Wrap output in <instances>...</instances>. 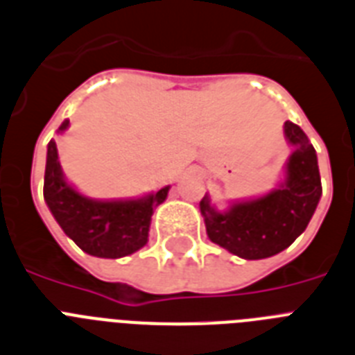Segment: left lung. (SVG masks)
Instances as JSON below:
<instances>
[{
  "label": "left lung",
  "instance_id": "1",
  "mask_svg": "<svg viewBox=\"0 0 355 355\" xmlns=\"http://www.w3.org/2000/svg\"><path fill=\"white\" fill-rule=\"evenodd\" d=\"M284 137L295 149L288 160L286 180L279 189L255 200L233 204L224 213L215 211L207 197L200 200L211 243L248 261L286 250L306 230L321 198L315 149L293 122L284 123Z\"/></svg>",
  "mask_w": 355,
  "mask_h": 355
}]
</instances>
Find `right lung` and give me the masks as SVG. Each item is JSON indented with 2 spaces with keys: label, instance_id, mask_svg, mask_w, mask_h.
I'll use <instances>...</instances> for the list:
<instances>
[{
  "label": "right lung",
  "instance_id": "1",
  "mask_svg": "<svg viewBox=\"0 0 355 355\" xmlns=\"http://www.w3.org/2000/svg\"><path fill=\"white\" fill-rule=\"evenodd\" d=\"M67 128L69 120H65L60 131ZM168 191L169 186H166L137 200H93L83 197L63 178L56 142H49L43 197L65 235L89 255L118 259L146 246L153 211L166 200Z\"/></svg>",
  "mask_w": 355,
  "mask_h": 355
}]
</instances>
